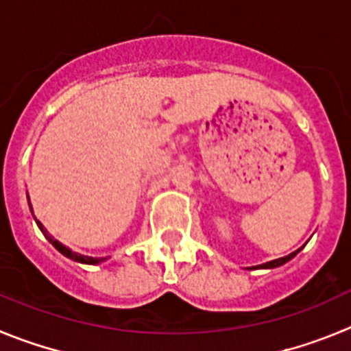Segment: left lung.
I'll return each mask as SVG.
<instances>
[{
	"label": "left lung",
	"instance_id": "1",
	"mask_svg": "<svg viewBox=\"0 0 351 351\" xmlns=\"http://www.w3.org/2000/svg\"><path fill=\"white\" fill-rule=\"evenodd\" d=\"M299 252H301V248H299V250H295V252H292V254H289V255H285V257H282V258H276V261H271V262H266V264H261V266H255V267H248V269H273V267H278V266H283V264H285V262H289L290 258H293L295 257V255L299 254Z\"/></svg>",
	"mask_w": 351,
	"mask_h": 351
}]
</instances>
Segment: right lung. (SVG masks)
<instances>
[{"label": "right lung", "instance_id": "1", "mask_svg": "<svg viewBox=\"0 0 351 351\" xmlns=\"http://www.w3.org/2000/svg\"><path fill=\"white\" fill-rule=\"evenodd\" d=\"M29 208H31V203H29ZM36 223H38V227H40V230H42L43 232V236H45L47 239H49L50 243H52L53 246H56V248H58L59 252H61L62 255H64V257H68V258H71V261H75V262H80V264H99V262H103V261H106V257H87V255H80V254H77V252H73V250H69L68 246H64L62 245V243H59L58 239H53L52 236L49 234V230L45 229V227H43V223L40 222V220H36Z\"/></svg>", "mask_w": 351, "mask_h": 351}]
</instances>
